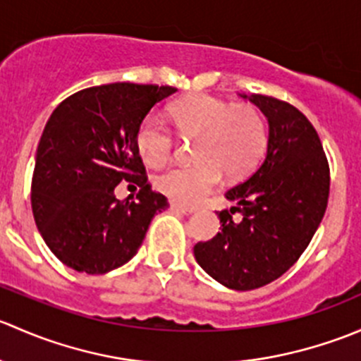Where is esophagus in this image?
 <instances>
[{
	"label": "esophagus",
	"mask_w": 361,
	"mask_h": 361,
	"mask_svg": "<svg viewBox=\"0 0 361 361\" xmlns=\"http://www.w3.org/2000/svg\"><path fill=\"white\" fill-rule=\"evenodd\" d=\"M171 209L176 211V213H181V214L195 213L194 207H185V206H181V204H176V202H171Z\"/></svg>",
	"instance_id": "1"
}]
</instances>
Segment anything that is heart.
Listing matches in <instances>:
<instances>
[{"label": "heart", "instance_id": "heart-1", "mask_svg": "<svg viewBox=\"0 0 361 361\" xmlns=\"http://www.w3.org/2000/svg\"><path fill=\"white\" fill-rule=\"evenodd\" d=\"M171 123L183 140H190L192 166L164 171L155 185L174 202L194 206L218 187L224 173L243 178L260 164L267 152L269 129L264 115L250 104H234L218 97L197 94L169 108ZM137 150L150 166H162L174 150L169 127L150 115L140 123Z\"/></svg>", "mask_w": 361, "mask_h": 361}]
</instances>
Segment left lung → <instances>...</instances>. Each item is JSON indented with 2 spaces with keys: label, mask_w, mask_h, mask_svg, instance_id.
<instances>
[{
  "label": "left lung",
  "mask_w": 361,
  "mask_h": 361,
  "mask_svg": "<svg viewBox=\"0 0 361 361\" xmlns=\"http://www.w3.org/2000/svg\"><path fill=\"white\" fill-rule=\"evenodd\" d=\"M248 99L269 120L267 155L225 194L238 204L218 211L221 232L194 246L204 271L239 292L269 285L292 267L318 231L330 194L329 160L307 116L276 97Z\"/></svg>",
  "instance_id": "1"
}]
</instances>
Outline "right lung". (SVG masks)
<instances>
[{
  "label": "right lung",
  "instance_id": "add662e5",
  "mask_svg": "<svg viewBox=\"0 0 361 361\" xmlns=\"http://www.w3.org/2000/svg\"><path fill=\"white\" fill-rule=\"evenodd\" d=\"M176 92L169 85L108 83L66 97L36 150L31 207L50 251L68 267L104 274L129 262L155 213L169 204L152 190L136 134L148 111ZM126 179L137 202L114 197Z\"/></svg>",
  "mask_w": 361,
  "mask_h": 361
}]
</instances>
